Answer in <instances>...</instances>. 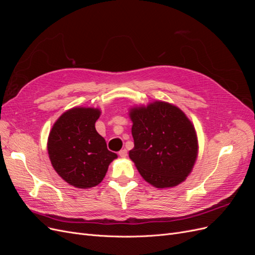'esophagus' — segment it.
I'll return each mask as SVG.
<instances>
[{
    "mask_svg": "<svg viewBox=\"0 0 255 255\" xmlns=\"http://www.w3.org/2000/svg\"><path fill=\"white\" fill-rule=\"evenodd\" d=\"M119 155H120V157H122V158L127 157V156H128V150H127V149L121 150V151L119 152Z\"/></svg>",
    "mask_w": 255,
    "mask_h": 255,
    "instance_id": "esophagus-1",
    "label": "esophagus"
}]
</instances>
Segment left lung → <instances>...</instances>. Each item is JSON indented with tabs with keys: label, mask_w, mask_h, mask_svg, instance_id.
<instances>
[{
	"label": "left lung",
	"mask_w": 255,
	"mask_h": 255,
	"mask_svg": "<svg viewBox=\"0 0 255 255\" xmlns=\"http://www.w3.org/2000/svg\"><path fill=\"white\" fill-rule=\"evenodd\" d=\"M134 149L129 151L143 179L158 188L183 182L195 165L196 130L185 114L166 102L130 111Z\"/></svg>",
	"instance_id": "8db88e82"
}]
</instances>
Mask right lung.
Listing matches in <instances>:
<instances>
[{"mask_svg": "<svg viewBox=\"0 0 255 255\" xmlns=\"http://www.w3.org/2000/svg\"><path fill=\"white\" fill-rule=\"evenodd\" d=\"M99 117V110L75 107L61 115L50 132L48 151L52 166L74 187L97 186L117 157L97 132L95 123Z\"/></svg>", "mask_w": 255, "mask_h": 255, "instance_id": "obj_1", "label": "right lung"}]
</instances>
